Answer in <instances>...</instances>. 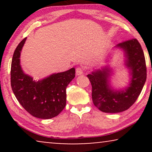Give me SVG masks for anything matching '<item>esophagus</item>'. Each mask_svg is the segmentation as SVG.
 I'll return each mask as SVG.
<instances>
[{"mask_svg":"<svg viewBox=\"0 0 152 152\" xmlns=\"http://www.w3.org/2000/svg\"><path fill=\"white\" fill-rule=\"evenodd\" d=\"M84 73V70H83L82 68L78 67L76 68V75H82Z\"/></svg>","mask_w":152,"mask_h":152,"instance_id":"obj_1","label":"esophagus"}]
</instances>
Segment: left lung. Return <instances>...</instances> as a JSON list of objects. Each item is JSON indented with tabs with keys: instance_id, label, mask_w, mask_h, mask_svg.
<instances>
[{
	"instance_id": "left-lung-1",
	"label": "left lung",
	"mask_w": 152,
	"mask_h": 152,
	"mask_svg": "<svg viewBox=\"0 0 152 152\" xmlns=\"http://www.w3.org/2000/svg\"><path fill=\"white\" fill-rule=\"evenodd\" d=\"M123 53L124 68L128 70L129 82L124 86L115 87L111 81L114 68L102 66L87 75L92 86L93 104L104 113H120L134 104L142 90L147 79L146 64L143 50L136 39L120 43L114 48ZM112 55L106 58V63Z\"/></svg>"
}]
</instances>
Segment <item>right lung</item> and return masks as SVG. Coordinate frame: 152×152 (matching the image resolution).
Listing matches in <instances>:
<instances>
[{
    "mask_svg": "<svg viewBox=\"0 0 152 152\" xmlns=\"http://www.w3.org/2000/svg\"><path fill=\"white\" fill-rule=\"evenodd\" d=\"M27 39L14 51L11 65V86L23 107L34 117L50 119L59 115L66 104V87L75 76V68L53 73L38 81L25 73L20 66V53Z\"/></svg>",
    "mask_w": 152,
    "mask_h": 152,
    "instance_id": "obj_1",
    "label": "right lung"
}]
</instances>
